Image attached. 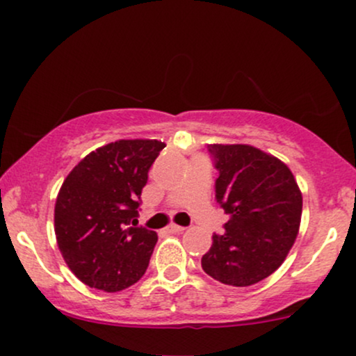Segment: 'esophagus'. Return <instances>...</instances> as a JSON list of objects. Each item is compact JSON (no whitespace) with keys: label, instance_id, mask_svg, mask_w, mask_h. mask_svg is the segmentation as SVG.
<instances>
[{"label":"esophagus","instance_id":"1","mask_svg":"<svg viewBox=\"0 0 356 356\" xmlns=\"http://www.w3.org/2000/svg\"><path fill=\"white\" fill-rule=\"evenodd\" d=\"M186 227L182 226H177V224H170V226H167V232H172V234H175V232H182Z\"/></svg>","mask_w":356,"mask_h":356}]
</instances>
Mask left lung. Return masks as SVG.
Here are the masks:
<instances>
[{
	"label": "left lung",
	"instance_id": "obj_1",
	"mask_svg": "<svg viewBox=\"0 0 356 356\" xmlns=\"http://www.w3.org/2000/svg\"><path fill=\"white\" fill-rule=\"evenodd\" d=\"M219 177L216 201L227 214L222 234L202 256L207 275L231 286H251L283 264L295 244L303 197L280 159L251 145H207Z\"/></svg>",
	"mask_w": 356,
	"mask_h": 356
}]
</instances>
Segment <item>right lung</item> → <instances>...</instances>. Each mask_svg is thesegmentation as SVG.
<instances>
[{
    "mask_svg": "<svg viewBox=\"0 0 356 356\" xmlns=\"http://www.w3.org/2000/svg\"><path fill=\"white\" fill-rule=\"evenodd\" d=\"M165 144L117 140L81 159L55 204V234L65 263L81 283L113 293L137 283L157 234L137 226L149 169Z\"/></svg>",
    "mask_w": 356,
    "mask_h": 356,
    "instance_id": "obj_1",
    "label": "right lung"
}]
</instances>
